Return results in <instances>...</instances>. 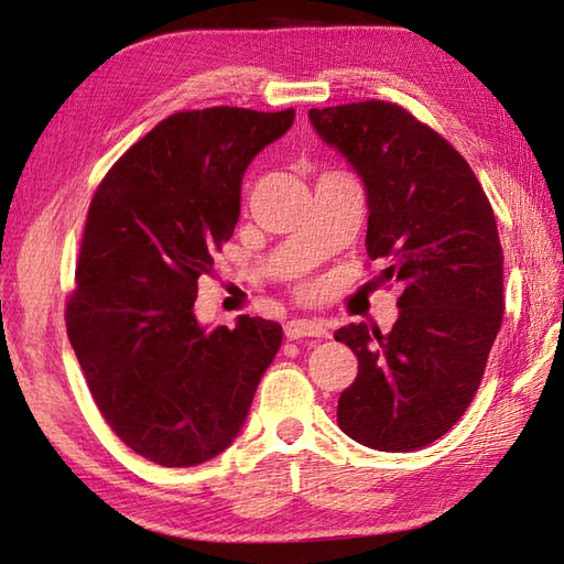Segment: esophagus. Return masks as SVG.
<instances>
[{
  "instance_id": "obj_1",
  "label": "esophagus",
  "mask_w": 564,
  "mask_h": 564,
  "mask_svg": "<svg viewBox=\"0 0 564 564\" xmlns=\"http://www.w3.org/2000/svg\"><path fill=\"white\" fill-rule=\"evenodd\" d=\"M285 337L305 339V337H329V329L319 319H291L285 325Z\"/></svg>"
}]
</instances>
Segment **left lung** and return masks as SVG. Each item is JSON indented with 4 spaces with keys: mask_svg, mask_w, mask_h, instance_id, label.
<instances>
[{
    "mask_svg": "<svg viewBox=\"0 0 564 564\" xmlns=\"http://www.w3.org/2000/svg\"><path fill=\"white\" fill-rule=\"evenodd\" d=\"M310 123L364 182L366 249L398 281L388 334L337 329L358 358L337 422L368 448H424L473 402L505 315V251L470 164L429 126L386 101L310 109Z\"/></svg>",
    "mask_w": 564,
    "mask_h": 564,
    "instance_id": "1",
    "label": "left lung"
}]
</instances>
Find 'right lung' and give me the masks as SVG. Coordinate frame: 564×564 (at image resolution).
Instances as JSON below:
<instances>
[{
    "mask_svg": "<svg viewBox=\"0 0 564 564\" xmlns=\"http://www.w3.org/2000/svg\"><path fill=\"white\" fill-rule=\"evenodd\" d=\"M293 121V109L174 113L91 198L67 337L106 422L152 463L191 467L220 455L281 349L279 322L242 315L232 329H210L194 303L235 232L247 166Z\"/></svg>",
    "mask_w": 564,
    "mask_h": 564,
    "instance_id": "1",
    "label": "right lung"
}]
</instances>
